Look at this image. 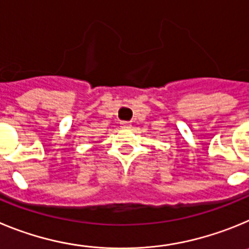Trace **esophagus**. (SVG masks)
Listing matches in <instances>:
<instances>
[{
  "label": "esophagus",
  "mask_w": 249,
  "mask_h": 249,
  "mask_svg": "<svg viewBox=\"0 0 249 249\" xmlns=\"http://www.w3.org/2000/svg\"><path fill=\"white\" fill-rule=\"evenodd\" d=\"M120 127H123V129H129V127H131V124L129 122H122L120 123Z\"/></svg>",
  "instance_id": "esophagus-1"
}]
</instances>
